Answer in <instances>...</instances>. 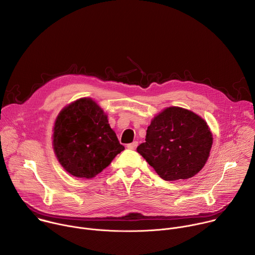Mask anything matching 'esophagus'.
Segmentation results:
<instances>
[{
	"label": "esophagus",
	"instance_id": "obj_1",
	"mask_svg": "<svg viewBox=\"0 0 255 255\" xmlns=\"http://www.w3.org/2000/svg\"><path fill=\"white\" fill-rule=\"evenodd\" d=\"M137 146H138V142H137V141H134V142H132V143H130V144L127 145V147H128L129 149H131V150L136 149Z\"/></svg>",
	"mask_w": 255,
	"mask_h": 255
}]
</instances>
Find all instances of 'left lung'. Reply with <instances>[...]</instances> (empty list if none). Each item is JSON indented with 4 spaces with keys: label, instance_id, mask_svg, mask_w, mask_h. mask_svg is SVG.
<instances>
[{
    "label": "left lung",
    "instance_id": "1",
    "mask_svg": "<svg viewBox=\"0 0 255 255\" xmlns=\"http://www.w3.org/2000/svg\"><path fill=\"white\" fill-rule=\"evenodd\" d=\"M212 144L211 129L202 117L168 107L151 120L137 152L162 179L174 181L196 175L206 164Z\"/></svg>",
    "mask_w": 255,
    "mask_h": 255
}]
</instances>
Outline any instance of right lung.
<instances>
[{
	"instance_id": "right-lung-1",
	"label": "right lung",
	"mask_w": 255,
	"mask_h": 255,
	"mask_svg": "<svg viewBox=\"0 0 255 255\" xmlns=\"http://www.w3.org/2000/svg\"><path fill=\"white\" fill-rule=\"evenodd\" d=\"M52 146L61 166L80 178L95 177L124 150L107 114L91 98L79 99L59 112Z\"/></svg>"
}]
</instances>
